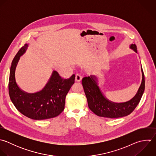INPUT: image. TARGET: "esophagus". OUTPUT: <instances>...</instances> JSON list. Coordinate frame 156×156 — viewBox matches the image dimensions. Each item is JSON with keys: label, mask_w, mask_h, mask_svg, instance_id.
<instances>
[{"label": "esophagus", "mask_w": 156, "mask_h": 156, "mask_svg": "<svg viewBox=\"0 0 156 156\" xmlns=\"http://www.w3.org/2000/svg\"><path fill=\"white\" fill-rule=\"evenodd\" d=\"M81 80V76L78 74V73H76L75 75V81H80Z\"/></svg>", "instance_id": "esophagus-1"}]
</instances>
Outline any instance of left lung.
Listing matches in <instances>:
<instances>
[{
    "instance_id": "8db88e82",
    "label": "left lung",
    "mask_w": 156,
    "mask_h": 156,
    "mask_svg": "<svg viewBox=\"0 0 156 156\" xmlns=\"http://www.w3.org/2000/svg\"><path fill=\"white\" fill-rule=\"evenodd\" d=\"M130 48L137 53L136 44H131ZM142 80L136 95L129 101L124 103H114L105 97L101 91L95 75L84 77L82 84L87 98L89 108L97 115L110 119L119 118L129 115L137 107L144 94L145 84L142 68Z\"/></svg>"
}]
</instances>
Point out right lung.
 Masks as SVG:
<instances>
[{
  "label": "right lung",
  "instance_id": "add662e5",
  "mask_svg": "<svg viewBox=\"0 0 156 156\" xmlns=\"http://www.w3.org/2000/svg\"><path fill=\"white\" fill-rule=\"evenodd\" d=\"M25 44L14 58L10 67L8 91L16 108L23 115L36 120H45L59 115L64 109L66 97L75 83L73 74L68 79L61 78L53 70L44 87L36 93L29 94L21 90L15 79V70L20 57L25 53Z\"/></svg>",
  "mask_w": 156,
  "mask_h": 156
}]
</instances>
